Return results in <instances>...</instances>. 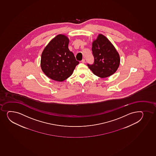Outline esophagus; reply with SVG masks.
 <instances>
[{
	"label": "esophagus",
	"instance_id": "1",
	"mask_svg": "<svg viewBox=\"0 0 156 156\" xmlns=\"http://www.w3.org/2000/svg\"><path fill=\"white\" fill-rule=\"evenodd\" d=\"M81 62H82V63L84 64V63H85V59H83Z\"/></svg>",
	"mask_w": 156,
	"mask_h": 156
}]
</instances>
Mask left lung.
<instances>
[{"mask_svg": "<svg viewBox=\"0 0 156 156\" xmlns=\"http://www.w3.org/2000/svg\"><path fill=\"white\" fill-rule=\"evenodd\" d=\"M93 64H87L95 76L105 78L112 76L117 70L120 64L119 54L113 44L105 36L98 35L92 43Z\"/></svg>", "mask_w": 156, "mask_h": 156, "instance_id": "left-lung-1", "label": "left lung"}]
</instances>
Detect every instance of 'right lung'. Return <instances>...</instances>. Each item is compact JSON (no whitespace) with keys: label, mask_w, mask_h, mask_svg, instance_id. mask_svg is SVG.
Segmentation results:
<instances>
[{"label":"right lung","mask_w":156,"mask_h":156,"mask_svg":"<svg viewBox=\"0 0 156 156\" xmlns=\"http://www.w3.org/2000/svg\"><path fill=\"white\" fill-rule=\"evenodd\" d=\"M69 39L59 34L50 41L41 57L42 70L53 80L62 82L72 75L79 64L73 52L68 49Z\"/></svg>","instance_id":"1"}]
</instances>
